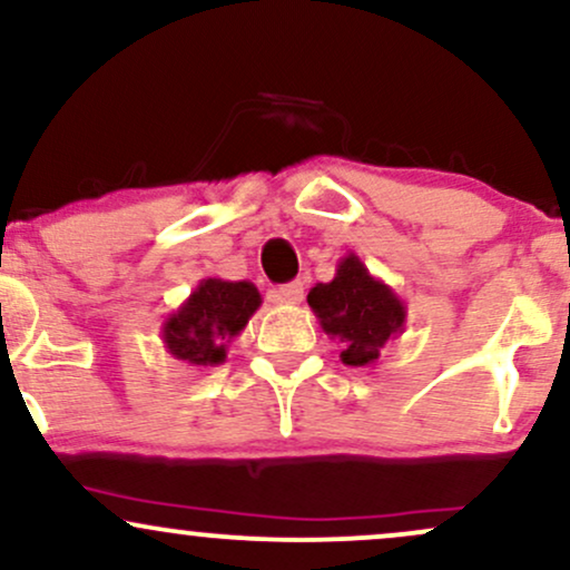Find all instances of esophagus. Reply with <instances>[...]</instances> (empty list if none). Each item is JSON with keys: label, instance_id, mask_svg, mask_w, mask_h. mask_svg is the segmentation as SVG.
<instances>
[{"label": "esophagus", "instance_id": "34e87169", "mask_svg": "<svg viewBox=\"0 0 570 570\" xmlns=\"http://www.w3.org/2000/svg\"><path fill=\"white\" fill-rule=\"evenodd\" d=\"M303 294H305L303 281H292V284L278 286L276 297L281 299V303H299V299H303Z\"/></svg>", "mask_w": 570, "mask_h": 570}]
</instances>
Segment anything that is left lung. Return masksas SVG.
Listing matches in <instances>:
<instances>
[{
  "label": "left lung",
  "instance_id": "8db88e82",
  "mask_svg": "<svg viewBox=\"0 0 570 570\" xmlns=\"http://www.w3.org/2000/svg\"><path fill=\"white\" fill-rule=\"evenodd\" d=\"M307 305L326 335L340 340L343 364L356 370L375 367L383 345L402 335L407 322V305L353 252L340 259L335 278L307 292Z\"/></svg>",
  "mask_w": 570,
  "mask_h": 570
}]
</instances>
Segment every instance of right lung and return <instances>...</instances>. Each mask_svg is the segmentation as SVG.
Segmentation results:
<instances>
[{
  "instance_id": "obj_1",
  "label": "right lung",
  "mask_w": 570,
  "mask_h": 570,
  "mask_svg": "<svg viewBox=\"0 0 570 570\" xmlns=\"http://www.w3.org/2000/svg\"><path fill=\"white\" fill-rule=\"evenodd\" d=\"M259 305L263 294L252 281L203 278L163 322V348L189 367H217Z\"/></svg>"
}]
</instances>
